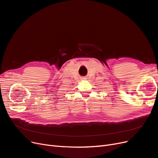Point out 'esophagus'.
Listing matches in <instances>:
<instances>
[{
  "mask_svg": "<svg viewBox=\"0 0 158 158\" xmlns=\"http://www.w3.org/2000/svg\"><path fill=\"white\" fill-rule=\"evenodd\" d=\"M81 79L82 80H86L87 77H81Z\"/></svg>",
  "mask_w": 158,
  "mask_h": 158,
  "instance_id": "1",
  "label": "esophagus"
}]
</instances>
